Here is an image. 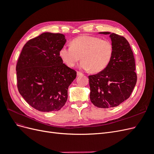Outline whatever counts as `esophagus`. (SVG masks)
Wrapping results in <instances>:
<instances>
[{"mask_svg":"<svg viewBox=\"0 0 154 154\" xmlns=\"http://www.w3.org/2000/svg\"><path fill=\"white\" fill-rule=\"evenodd\" d=\"M83 73H82V72H77V76H83Z\"/></svg>","mask_w":154,"mask_h":154,"instance_id":"obj_1","label":"esophagus"}]
</instances>
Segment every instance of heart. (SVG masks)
Listing matches in <instances>:
<instances>
[{"label": "heart", "mask_w": 154, "mask_h": 154, "mask_svg": "<svg viewBox=\"0 0 154 154\" xmlns=\"http://www.w3.org/2000/svg\"><path fill=\"white\" fill-rule=\"evenodd\" d=\"M113 54L111 42L98 37L80 36L72 40L71 45H64L59 55L69 67H73L80 59V68L99 72L109 64Z\"/></svg>", "instance_id": "heart-1"}]
</instances>
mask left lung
<instances>
[{
	"instance_id": "obj_1",
	"label": "left lung",
	"mask_w": 154,
	"mask_h": 154,
	"mask_svg": "<svg viewBox=\"0 0 154 154\" xmlns=\"http://www.w3.org/2000/svg\"><path fill=\"white\" fill-rule=\"evenodd\" d=\"M113 54L104 70L88 76L90 99L98 108L117 106L127 100L137 82L135 59L128 42L125 37L110 32Z\"/></svg>"
}]
</instances>
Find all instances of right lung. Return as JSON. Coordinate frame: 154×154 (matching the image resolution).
<instances>
[{
  "label": "right lung",
  "mask_w": 154,
  "mask_h": 154,
  "mask_svg": "<svg viewBox=\"0 0 154 154\" xmlns=\"http://www.w3.org/2000/svg\"><path fill=\"white\" fill-rule=\"evenodd\" d=\"M60 33L46 32L24 45L16 71L20 95L41 112L61 109L67 100L68 87L76 72L63 63L59 51L66 43Z\"/></svg>",
  "instance_id": "1"
}]
</instances>
